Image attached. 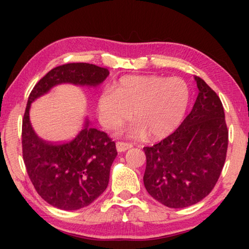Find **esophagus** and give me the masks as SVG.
<instances>
[{
  "label": "esophagus",
  "instance_id": "34e87169",
  "mask_svg": "<svg viewBox=\"0 0 249 249\" xmlns=\"http://www.w3.org/2000/svg\"><path fill=\"white\" fill-rule=\"evenodd\" d=\"M133 147L132 144H128V142H116V150L119 153H124L127 149H130Z\"/></svg>",
  "mask_w": 249,
  "mask_h": 249
}]
</instances>
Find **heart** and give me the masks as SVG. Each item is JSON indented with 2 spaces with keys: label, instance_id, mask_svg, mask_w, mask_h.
Wrapping results in <instances>:
<instances>
[{
  "label": "heart",
  "instance_id": "b5f03b06",
  "mask_svg": "<svg viewBox=\"0 0 249 249\" xmlns=\"http://www.w3.org/2000/svg\"><path fill=\"white\" fill-rule=\"evenodd\" d=\"M191 100L188 83L162 75H125L113 90L101 91L96 111L103 127L116 128L132 116L127 134L136 138L161 141L180 127Z\"/></svg>",
  "mask_w": 249,
  "mask_h": 249
}]
</instances>
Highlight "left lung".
<instances>
[{
    "instance_id": "obj_1",
    "label": "left lung",
    "mask_w": 249,
    "mask_h": 249,
    "mask_svg": "<svg viewBox=\"0 0 249 249\" xmlns=\"http://www.w3.org/2000/svg\"><path fill=\"white\" fill-rule=\"evenodd\" d=\"M199 94L180 127L153 147H144L147 192L168 208L197 203L212 191L224 166L229 130L220 98L195 77Z\"/></svg>"
}]
</instances>
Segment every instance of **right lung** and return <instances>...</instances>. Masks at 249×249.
Returning a JSON list of instances; mask_svg holds the SVG:
<instances>
[{
	"label": "right lung",
	"mask_w": 249,
	"mask_h": 249,
	"mask_svg": "<svg viewBox=\"0 0 249 249\" xmlns=\"http://www.w3.org/2000/svg\"><path fill=\"white\" fill-rule=\"evenodd\" d=\"M108 74L107 69L91 64L62 65L41 78L28 96L22 129L24 162L38 195L57 209L86 208L102 195L117 155L115 142L104 132L92 127L88 119L72 140L45 141L32 126L31 105L60 84L95 89Z\"/></svg>",
	"instance_id": "1"
}]
</instances>
